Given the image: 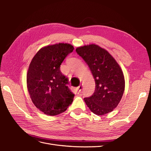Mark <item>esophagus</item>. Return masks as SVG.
I'll return each mask as SVG.
<instances>
[{
  "instance_id": "obj_1",
  "label": "esophagus",
  "mask_w": 151,
  "mask_h": 151,
  "mask_svg": "<svg viewBox=\"0 0 151 151\" xmlns=\"http://www.w3.org/2000/svg\"><path fill=\"white\" fill-rule=\"evenodd\" d=\"M82 88H83V86H82L81 85H80L79 87H77V91H78V92H79V93H80V92H81V90H82Z\"/></svg>"
}]
</instances>
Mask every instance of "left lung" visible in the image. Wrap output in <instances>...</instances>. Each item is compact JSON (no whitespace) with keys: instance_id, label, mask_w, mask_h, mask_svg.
<instances>
[{"instance_id":"left-lung-1","label":"left lung","mask_w":151,"mask_h":151,"mask_svg":"<svg viewBox=\"0 0 151 151\" xmlns=\"http://www.w3.org/2000/svg\"><path fill=\"white\" fill-rule=\"evenodd\" d=\"M76 51L88 65L95 81L94 94L84 99L87 106L97 115L112 111L125 90V77L120 66L106 50L98 45L77 47Z\"/></svg>"}]
</instances>
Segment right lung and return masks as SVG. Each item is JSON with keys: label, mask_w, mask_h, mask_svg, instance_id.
Masks as SVG:
<instances>
[{"label": "right lung", "mask_w": 151, "mask_h": 151, "mask_svg": "<svg viewBox=\"0 0 151 151\" xmlns=\"http://www.w3.org/2000/svg\"><path fill=\"white\" fill-rule=\"evenodd\" d=\"M74 48L69 43L47 45L36 53L29 65L26 83L35 106L50 116L64 112L74 94L67 86L68 80L60 70L61 63Z\"/></svg>", "instance_id": "right-lung-1"}]
</instances>
